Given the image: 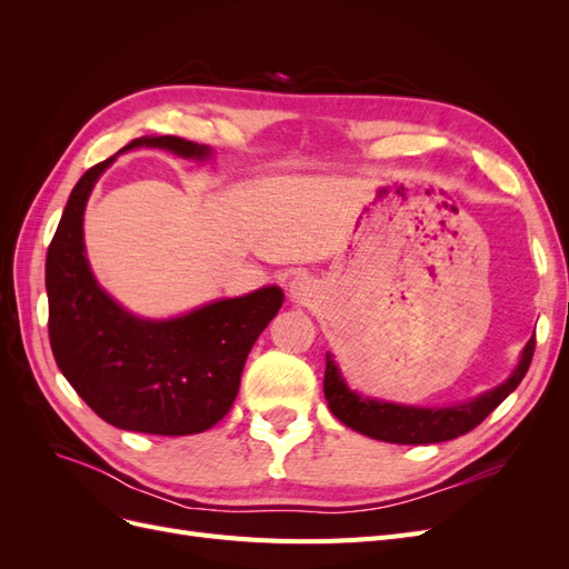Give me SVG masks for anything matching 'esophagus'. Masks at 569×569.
I'll list each match as a JSON object with an SVG mask.
<instances>
[{"label":"esophagus","instance_id":"34e87169","mask_svg":"<svg viewBox=\"0 0 569 569\" xmlns=\"http://www.w3.org/2000/svg\"><path fill=\"white\" fill-rule=\"evenodd\" d=\"M289 297L295 299L297 303H306L308 299L313 297V284L308 278H295L289 282Z\"/></svg>","mask_w":569,"mask_h":569}]
</instances>
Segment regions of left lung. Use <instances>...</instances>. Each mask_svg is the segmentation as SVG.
<instances>
[{
    "mask_svg": "<svg viewBox=\"0 0 569 569\" xmlns=\"http://www.w3.org/2000/svg\"><path fill=\"white\" fill-rule=\"evenodd\" d=\"M533 347H537V337H531L527 341L520 366L515 368V372L501 387L481 393L479 399L470 403H460L453 408H408V406L363 399V396L353 393L347 385H343L341 375L330 356H327V366H325L322 391H325L327 406L332 410V416L370 439H380L389 443L449 441L460 435H468L470 429H475L479 422H485L489 412L501 406L510 391L518 389L522 377L529 370Z\"/></svg>",
    "mask_w": 569,
    "mask_h": 569,
    "instance_id": "obj_1",
    "label": "left lung"
}]
</instances>
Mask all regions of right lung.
I'll return each mask as SVG.
<instances>
[{"label":"right lung","instance_id":"add662e5","mask_svg":"<svg viewBox=\"0 0 569 569\" xmlns=\"http://www.w3.org/2000/svg\"><path fill=\"white\" fill-rule=\"evenodd\" d=\"M142 144L209 157V147L176 134L137 137L123 151ZM111 161L78 180L47 249L51 353L80 399L109 425L161 437L199 435L228 416L253 341L284 295L263 287L159 322L126 313L97 287L82 244L84 201Z\"/></svg>","mask_w":569,"mask_h":569}]
</instances>
